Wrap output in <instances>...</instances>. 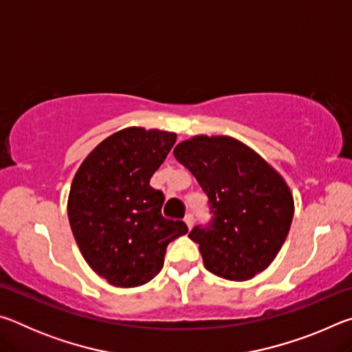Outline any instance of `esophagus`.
Segmentation results:
<instances>
[{
  "mask_svg": "<svg viewBox=\"0 0 352 352\" xmlns=\"http://www.w3.org/2000/svg\"><path fill=\"white\" fill-rule=\"evenodd\" d=\"M184 223L188 225L189 230L192 228V226H194V216H192V214H188V216L184 217Z\"/></svg>",
  "mask_w": 352,
  "mask_h": 352,
  "instance_id": "34e87169",
  "label": "esophagus"
}]
</instances>
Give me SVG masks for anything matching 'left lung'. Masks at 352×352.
<instances>
[{
  "instance_id": "obj_1",
  "label": "left lung",
  "mask_w": 352,
  "mask_h": 352,
  "mask_svg": "<svg viewBox=\"0 0 352 352\" xmlns=\"http://www.w3.org/2000/svg\"><path fill=\"white\" fill-rule=\"evenodd\" d=\"M208 195L211 220L189 237L208 270L247 281L276 258L294 219V199L258 153L230 136H194L174 148Z\"/></svg>"
}]
</instances>
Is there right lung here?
<instances>
[{"mask_svg":"<svg viewBox=\"0 0 352 352\" xmlns=\"http://www.w3.org/2000/svg\"><path fill=\"white\" fill-rule=\"evenodd\" d=\"M175 133L129 127L109 136L80 164L71 184L68 217L88 265L116 287H136L163 269L183 220L163 217L164 194L151 178Z\"/></svg>","mask_w":352,"mask_h":352,"instance_id":"add662e5","label":"right lung"}]
</instances>
